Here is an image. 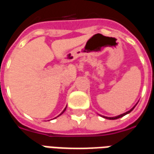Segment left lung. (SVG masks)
<instances>
[{
    "label": "left lung",
    "instance_id": "obj_1",
    "mask_svg": "<svg viewBox=\"0 0 154 154\" xmlns=\"http://www.w3.org/2000/svg\"><path fill=\"white\" fill-rule=\"evenodd\" d=\"M134 107H135V106H134L133 107V108H132V109H131V110H129V111H127L126 113L122 114V115H119V116H116V117H106V119H119V118H120V117H122V116H125V115H127V114H129V112H131V111H132V110H134Z\"/></svg>",
    "mask_w": 154,
    "mask_h": 154
}]
</instances>
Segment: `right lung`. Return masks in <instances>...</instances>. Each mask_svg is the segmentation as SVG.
Segmentation results:
<instances>
[{
  "label": "right lung",
  "mask_w": 154,
  "mask_h": 154,
  "mask_svg": "<svg viewBox=\"0 0 154 154\" xmlns=\"http://www.w3.org/2000/svg\"><path fill=\"white\" fill-rule=\"evenodd\" d=\"M65 110H66V108H65V109H64V110H63V112H62V113H63L64 111H65Z\"/></svg>",
  "instance_id": "right-lung-1"
}]
</instances>
